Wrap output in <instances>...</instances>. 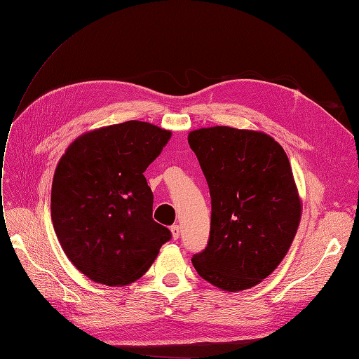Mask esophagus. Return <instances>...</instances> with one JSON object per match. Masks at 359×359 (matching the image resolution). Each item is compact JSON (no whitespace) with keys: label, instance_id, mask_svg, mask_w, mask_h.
<instances>
[{"label":"esophagus","instance_id":"34e87169","mask_svg":"<svg viewBox=\"0 0 359 359\" xmlns=\"http://www.w3.org/2000/svg\"><path fill=\"white\" fill-rule=\"evenodd\" d=\"M170 232H172V238H173V240H178L180 233H181V227H180L178 224H173V226L170 227Z\"/></svg>","mask_w":359,"mask_h":359}]
</instances>
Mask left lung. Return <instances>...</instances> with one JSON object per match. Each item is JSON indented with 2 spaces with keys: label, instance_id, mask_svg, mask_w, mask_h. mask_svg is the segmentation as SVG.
<instances>
[{
  "label": "left lung",
  "instance_id": "1",
  "mask_svg": "<svg viewBox=\"0 0 359 359\" xmlns=\"http://www.w3.org/2000/svg\"><path fill=\"white\" fill-rule=\"evenodd\" d=\"M211 194L210 241L191 262L212 286L259 285L289 252L302 203L289 158L274 137L227 126L189 133Z\"/></svg>",
  "mask_w": 359,
  "mask_h": 359
}]
</instances>
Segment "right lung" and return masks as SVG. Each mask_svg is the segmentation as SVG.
Listing matches in <instances>:
<instances>
[{"label":"right lung","mask_w":359,"mask_h":359,"mask_svg":"<svg viewBox=\"0 0 359 359\" xmlns=\"http://www.w3.org/2000/svg\"><path fill=\"white\" fill-rule=\"evenodd\" d=\"M170 130L126 121L81 135L60 158L52 181L50 217L58 241L83 276L106 286L142 277L168 227L153 220V191L144 172Z\"/></svg>","instance_id":"add662e5"}]
</instances>
